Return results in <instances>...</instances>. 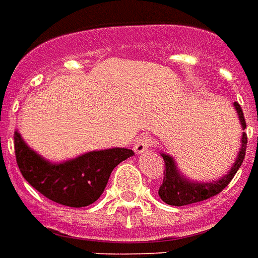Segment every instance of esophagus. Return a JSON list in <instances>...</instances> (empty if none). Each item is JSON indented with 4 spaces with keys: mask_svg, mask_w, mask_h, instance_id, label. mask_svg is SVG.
<instances>
[{
    "mask_svg": "<svg viewBox=\"0 0 258 258\" xmlns=\"http://www.w3.org/2000/svg\"><path fill=\"white\" fill-rule=\"evenodd\" d=\"M153 146V139L150 136H142V138L138 139V142L133 146V150L136 154H140V153H144L146 150H149L150 147Z\"/></svg>",
    "mask_w": 258,
    "mask_h": 258,
    "instance_id": "obj_1",
    "label": "esophagus"
}]
</instances>
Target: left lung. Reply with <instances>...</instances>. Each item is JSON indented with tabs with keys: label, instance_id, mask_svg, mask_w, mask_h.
Here are the masks:
<instances>
[{
	"label": "left lung",
	"instance_id": "obj_1",
	"mask_svg": "<svg viewBox=\"0 0 258 258\" xmlns=\"http://www.w3.org/2000/svg\"><path fill=\"white\" fill-rule=\"evenodd\" d=\"M233 105L236 108L239 120H240L243 131H244L246 120H244V116H243L242 108L237 103H233ZM246 147H247V135L243 132L242 147H240V151L237 154L236 161L232 165L231 171L226 173L225 176H222L218 180L210 182V183H204V182L199 183V182H191L189 179H186L178 171L172 157L167 154H161L162 158H164V162H165L164 180H162V184L160 186V190H158V195L161 197V200L169 204V206L180 207V206H186V204L203 202V200H207L210 197L218 195L220 191L225 189L226 186L229 184V182L233 179V176L236 175L237 169L240 168L243 160H244Z\"/></svg>",
	"mask_w": 258,
	"mask_h": 258
}]
</instances>
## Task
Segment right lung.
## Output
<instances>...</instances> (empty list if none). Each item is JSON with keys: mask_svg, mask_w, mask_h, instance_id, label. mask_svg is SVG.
Segmentation results:
<instances>
[{"mask_svg": "<svg viewBox=\"0 0 258 258\" xmlns=\"http://www.w3.org/2000/svg\"><path fill=\"white\" fill-rule=\"evenodd\" d=\"M18 167L23 178L43 196L68 207H86L103 195L109 175L132 157L129 149L90 151L74 160L52 164L29 149L18 132L14 136Z\"/></svg>", "mask_w": 258, "mask_h": 258, "instance_id": "right-lung-1", "label": "right lung"}]
</instances>
